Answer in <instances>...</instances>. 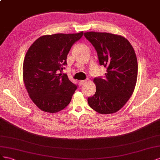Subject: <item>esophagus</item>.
<instances>
[{"instance_id":"34e87169","label":"esophagus","mask_w":160,"mask_h":160,"mask_svg":"<svg viewBox=\"0 0 160 160\" xmlns=\"http://www.w3.org/2000/svg\"><path fill=\"white\" fill-rule=\"evenodd\" d=\"M86 82H87V80H80V81L79 82V83H80V84L82 86V85H83V84H86Z\"/></svg>"}]
</instances>
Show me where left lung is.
Here are the masks:
<instances>
[{
	"mask_svg": "<svg viewBox=\"0 0 160 160\" xmlns=\"http://www.w3.org/2000/svg\"><path fill=\"white\" fill-rule=\"evenodd\" d=\"M84 35L97 51L100 65L107 68L104 78L94 79L97 90L88 98L89 106L100 114L116 112L128 101L135 87L138 65L134 49L120 35L93 31Z\"/></svg>",
	"mask_w": 160,
	"mask_h": 160,
	"instance_id": "1",
	"label": "left lung"
}]
</instances>
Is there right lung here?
<instances>
[{
  "instance_id": "add662e5",
  "label": "right lung",
  "mask_w": 160,
  "mask_h": 160,
  "mask_svg": "<svg viewBox=\"0 0 160 160\" xmlns=\"http://www.w3.org/2000/svg\"><path fill=\"white\" fill-rule=\"evenodd\" d=\"M83 35L57 33L36 39L27 51L22 76L29 97L39 108L57 112L71 101L78 86L62 71L72 46Z\"/></svg>"
}]
</instances>
